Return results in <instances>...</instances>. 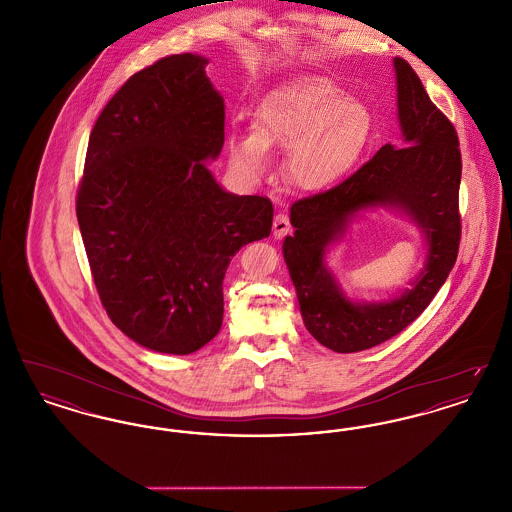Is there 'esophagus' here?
<instances>
[{"mask_svg":"<svg viewBox=\"0 0 512 512\" xmlns=\"http://www.w3.org/2000/svg\"><path fill=\"white\" fill-rule=\"evenodd\" d=\"M292 232V224H290V219H288V215H284V213H278L274 220H272V236L274 238H282V236H286V234H290Z\"/></svg>","mask_w":512,"mask_h":512,"instance_id":"1","label":"esophagus"}]
</instances>
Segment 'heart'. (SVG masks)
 I'll list each match as a JSON object with an SVG mask.
<instances>
[{"mask_svg": "<svg viewBox=\"0 0 512 512\" xmlns=\"http://www.w3.org/2000/svg\"><path fill=\"white\" fill-rule=\"evenodd\" d=\"M372 119L363 103L347 98L322 76H299L272 88L251 113V128L230 126V163L247 182L268 169V147H284L286 182L317 192L338 182L359 159Z\"/></svg>", "mask_w": 512, "mask_h": 512, "instance_id": "b5f03b06", "label": "heart"}]
</instances>
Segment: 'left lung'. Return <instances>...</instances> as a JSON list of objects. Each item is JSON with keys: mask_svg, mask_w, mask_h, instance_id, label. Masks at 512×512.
I'll use <instances>...</instances> for the list:
<instances>
[{"mask_svg": "<svg viewBox=\"0 0 512 512\" xmlns=\"http://www.w3.org/2000/svg\"><path fill=\"white\" fill-rule=\"evenodd\" d=\"M393 69L400 149L386 144L336 188L295 201L290 211L295 232L282 245L305 328L336 353L365 351L405 330L430 305L459 253L463 163L457 130L405 59L395 57ZM372 206L405 212L425 234L429 255L411 291L390 302L359 304L340 292L323 253L349 219Z\"/></svg>", "mask_w": 512, "mask_h": 512, "instance_id": "8db88e82", "label": "left lung"}]
</instances>
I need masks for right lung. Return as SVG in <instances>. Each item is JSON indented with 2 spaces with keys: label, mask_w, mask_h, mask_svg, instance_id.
<instances>
[{
  "label": "right lung",
  "mask_w": 512,
  "mask_h": 512,
  "mask_svg": "<svg viewBox=\"0 0 512 512\" xmlns=\"http://www.w3.org/2000/svg\"><path fill=\"white\" fill-rule=\"evenodd\" d=\"M209 61L182 53L132 74L90 134L76 219L99 299L130 340L190 355L219 334L230 259L272 228V203L224 192Z\"/></svg>",
  "instance_id": "right-lung-1"
}]
</instances>
